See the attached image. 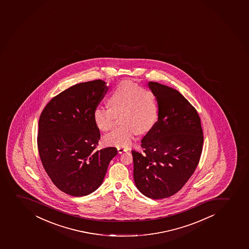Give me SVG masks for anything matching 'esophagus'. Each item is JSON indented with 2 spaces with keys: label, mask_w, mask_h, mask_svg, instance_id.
I'll return each instance as SVG.
<instances>
[{
  "label": "esophagus",
  "mask_w": 249,
  "mask_h": 249,
  "mask_svg": "<svg viewBox=\"0 0 249 249\" xmlns=\"http://www.w3.org/2000/svg\"><path fill=\"white\" fill-rule=\"evenodd\" d=\"M128 150L127 148H124V147H118V151L119 154H122L123 152H126Z\"/></svg>",
  "instance_id": "esophagus-1"
}]
</instances>
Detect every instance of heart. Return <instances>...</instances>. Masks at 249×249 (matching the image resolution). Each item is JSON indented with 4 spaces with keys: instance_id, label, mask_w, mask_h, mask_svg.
Returning a JSON list of instances; mask_svg holds the SVG:
<instances>
[{
    "instance_id": "b5f03b06",
    "label": "heart",
    "mask_w": 249,
    "mask_h": 249,
    "mask_svg": "<svg viewBox=\"0 0 249 249\" xmlns=\"http://www.w3.org/2000/svg\"><path fill=\"white\" fill-rule=\"evenodd\" d=\"M108 103L109 108L94 109L93 120L100 131H107L113 125V113H121L122 125L104 137V142L108 145H131L137 132L149 131L158 120L159 106L155 95L130 81L120 82L109 95Z\"/></svg>"
}]
</instances>
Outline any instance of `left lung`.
I'll return each mask as SVG.
<instances>
[{
	"label": "left lung",
	"mask_w": 249,
	"mask_h": 249,
	"mask_svg": "<svg viewBox=\"0 0 249 249\" xmlns=\"http://www.w3.org/2000/svg\"><path fill=\"white\" fill-rule=\"evenodd\" d=\"M159 117L141 141L143 153L132 150L133 177L139 191L153 199L178 192L195 172L203 149L197 110L174 88L149 82Z\"/></svg>",
	"instance_id": "left-lung-1"
}]
</instances>
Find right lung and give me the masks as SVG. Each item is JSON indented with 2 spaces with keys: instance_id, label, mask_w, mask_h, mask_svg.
<instances>
[{
  "instance_id": "add662e5",
  "label": "right lung",
  "mask_w": 249,
  "mask_h": 249,
  "mask_svg": "<svg viewBox=\"0 0 249 249\" xmlns=\"http://www.w3.org/2000/svg\"><path fill=\"white\" fill-rule=\"evenodd\" d=\"M108 87L102 80L82 82L53 98L39 118L37 146L44 169L58 189L74 197L102 185L114 147L96 150L100 130L93 111Z\"/></svg>"
}]
</instances>
